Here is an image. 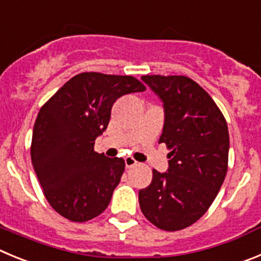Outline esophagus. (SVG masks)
Masks as SVG:
<instances>
[{
  "label": "esophagus",
  "instance_id": "1",
  "mask_svg": "<svg viewBox=\"0 0 261 261\" xmlns=\"http://www.w3.org/2000/svg\"><path fill=\"white\" fill-rule=\"evenodd\" d=\"M125 164H126V169H130L133 168V166H135L138 163H136V160L133 159V157H126Z\"/></svg>",
  "mask_w": 261,
  "mask_h": 261
}]
</instances>
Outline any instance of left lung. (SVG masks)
<instances>
[{
  "label": "left lung",
  "mask_w": 261,
  "mask_h": 261,
  "mask_svg": "<svg viewBox=\"0 0 261 261\" xmlns=\"http://www.w3.org/2000/svg\"><path fill=\"white\" fill-rule=\"evenodd\" d=\"M160 96L165 125L159 143L169 149V170H153L139 191L143 215L154 226L177 231L196 222L221 189L229 161L224 114L195 81L185 75H143Z\"/></svg>",
  "instance_id": "obj_1"
}]
</instances>
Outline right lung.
<instances>
[{"label":"right lung","mask_w":261,"mask_h":261,"mask_svg":"<svg viewBox=\"0 0 261 261\" xmlns=\"http://www.w3.org/2000/svg\"><path fill=\"white\" fill-rule=\"evenodd\" d=\"M130 75L82 72L41 107L35 121L31 160L43 194L58 215L86 222L101 215L125 171V160L95 151L117 98L143 92Z\"/></svg>","instance_id":"1"}]
</instances>
